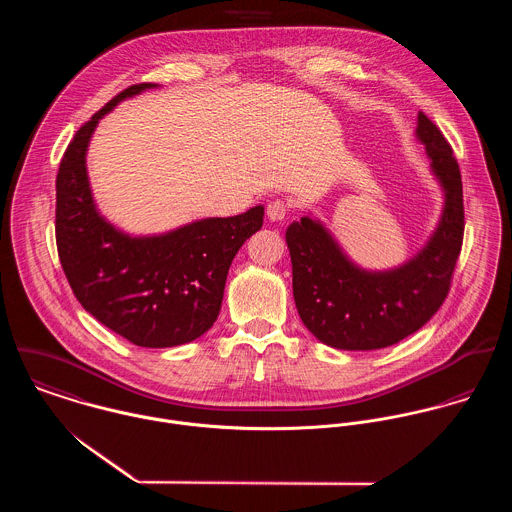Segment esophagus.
<instances>
[{
	"label": "esophagus",
	"mask_w": 512,
	"mask_h": 512,
	"mask_svg": "<svg viewBox=\"0 0 512 512\" xmlns=\"http://www.w3.org/2000/svg\"><path fill=\"white\" fill-rule=\"evenodd\" d=\"M288 211H290L288 203H284V201H280V199L272 201V203L268 205V209H266L268 219L272 220V222H280V220L286 219V217H288Z\"/></svg>",
	"instance_id": "1"
}]
</instances>
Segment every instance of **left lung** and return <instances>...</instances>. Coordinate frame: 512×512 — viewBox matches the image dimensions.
I'll return each instance as SVG.
<instances>
[{"mask_svg":"<svg viewBox=\"0 0 512 512\" xmlns=\"http://www.w3.org/2000/svg\"><path fill=\"white\" fill-rule=\"evenodd\" d=\"M416 138L426 146L443 191V211L414 258L374 272L357 266L321 220L305 215L286 230L297 313L333 349L390 347L424 327L449 292L465 228L461 173L453 149L424 112L418 114Z\"/></svg>","mask_w":512,"mask_h":512,"instance_id":"1","label":"left lung"}]
</instances>
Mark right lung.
Listing matches in <instances>:
<instances>
[{
    "instance_id": "add662e5",
    "label": "right lung",
    "mask_w": 512,
    "mask_h": 512,
    "mask_svg": "<svg viewBox=\"0 0 512 512\" xmlns=\"http://www.w3.org/2000/svg\"><path fill=\"white\" fill-rule=\"evenodd\" d=\"M157 84H134L98 110L67 147L57 175V250L80 305L102 325L147 349L199 339L217 321L228 268L262 228L264 207L132 236L96 209L86 151L98 122L122 100Z\"/></svg>"
}]
</instances>
